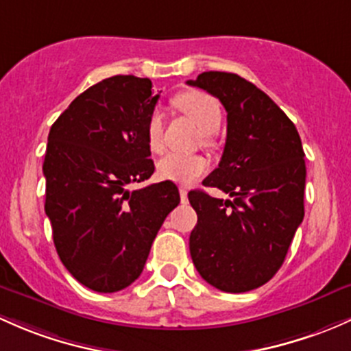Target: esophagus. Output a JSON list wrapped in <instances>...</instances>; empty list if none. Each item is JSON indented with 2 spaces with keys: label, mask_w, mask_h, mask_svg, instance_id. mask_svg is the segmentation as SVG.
Masks as SVG:
<instances>
[{
  "label": "esophagus",
  "mask_w": 351,
  "mask_h": 351,
  "mask_svg": "<svg viewBox=\"0 0 351 351\" xmlns=\"http://www.w3.org/2000/svg\"><path fill=\"white\" fill-rule=\"evenodd\" d=\"M180 197H182L183 204H185V202H188V190H186V188L180 186Z\"/></svg>",
  "instance_id": "1"
}]
</instances>
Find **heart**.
I'll use <instances>...</instances> for the list:
<instances>
[{
    "mask_svg": "<svg viewBox=\"0 0 351 351\" xmlns=\"http://www.w3.org/2000/svg\"><path fill=\"white\" fill-rule=\"evenodd\" d=\"M175 106L186 114L205 134H213L222 124V108L220 102L213 95L202 90H188L176 95ZM146 141L153 153H160L163 149V114L160 110H153L146 124ZM158 175L168 182L180 183V185H191L197 182L208 169L205 158L186 156V154L168 153L158 161Z\"/></svg>",
    "mask_w": 351,
    "mask_h": 351,
    "instance_id": "b5f03b06",
    "label": "heart"
}]
</instances>
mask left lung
<instances>
[{"mask_svg":"<svg viewBox=\"0 0 351 351\" xmlns=\"http://www.w3.org/2000/svg\"><path fill=\"white\" fill-rule=\"evenodd\" d=\"M186 84L215 95L227 110L222 160L204 185L230 197L188 193L198 217L191 261L217 289L245 293L279 271L304 217L301 138L279 106L237 73L204 72Z\"/></svg>","mask_w":351,"mask_h":351,"instance_id":"left-lung-1","label":"left lung"}]
</instances>
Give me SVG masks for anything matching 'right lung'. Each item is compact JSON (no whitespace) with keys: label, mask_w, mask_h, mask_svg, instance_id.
<instances>
[{"label":"right lung","mask_w":351,"mask_h":351,"mask_svg":"<svg viewBox=\"0 0 351 351\" xmlns=\"http://www.w3.org/2000/svg\"><path fill=\"white\" fill-rule=\"evenodd\" d=\"M158 97L149 79L109 77L50 128L43 175L55 249L70 274L97 293L141 276L158 230L180 204L173 182L129 190L154 171L146 124Z\"/></svg>","instance_id":"right-lung-1"}]
</instances>
